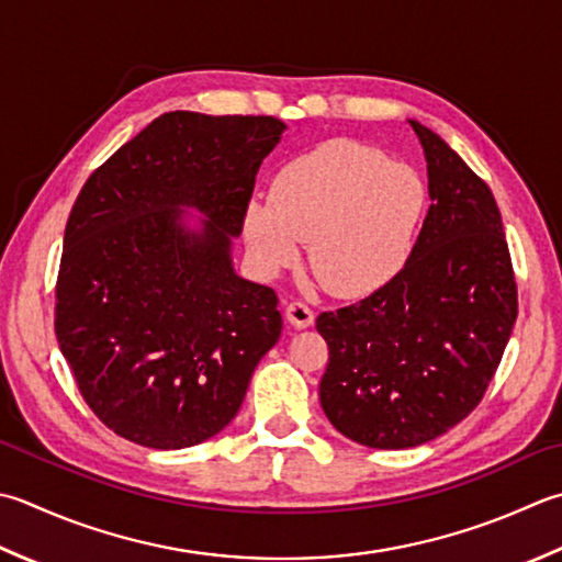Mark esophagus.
<instances>
[{
    "label": "esophagus",
    "mask_w": 562,
    "mask_h": 562,
    "mask_svg": "<svg viewBox=\"0 0 562 562\" xmlns=\"http://www.w3.org/2000/svg\"><path fill=\"white\" fill-rule=\"evenodd\" d=\"M288 322L294 328H310L314 324V312L310 310V304L290 302L288 304Z\"/></svg>",
    "instance_id": "obj_1"
}]
</instances>
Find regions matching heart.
I'll use <instances>...</instances> for the list:
<instances>
[{
    "instance_id": "obj_1",
    "label": "heart",
    "mask_w": 562,
    "mask_h": 562,
    "mask_svg": "<svg viewBox=\"0 0 562 562\" xmlns=\"http://www.w3.org/2000/svg\"><path fill=\"white\" fill-rule=\"evenodd\" d=\"M426 209V182L409 165L334 138L282 165L270 200L248 204L244 234L266 272L292 266L310 240L318 282L340 296H362L406 266Z\"/></svg>"
}]
</instances>
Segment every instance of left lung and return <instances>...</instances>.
<instances>
[{"label": "left lung", "instance_id": "8db88e82", "mask_svg": "<svg viewBox=\"0 0 562 562\" xmlns=\"http://www.w3.org/2000/svg\"><path fill=\"white\" fill-rule=\"evenodd\" d=\"M419 136L431 206L406 266L366 300L316 318L328 344L318 400L368 448L434 441L485 397L519 312L492 190L448 143Z\"/></svg>", "mask_w": 562, "mask_h": 562}]
</instances>
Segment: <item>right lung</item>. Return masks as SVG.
<instances>
[{
  "label": "right lung",
  "mask_w": 562,
  "mask_h": 562,
  "mask_svg": "<svg viewBox=\"0 0 562 562\" xmlns=\"http://www.w3.org/2000/svg\"><path fill=\"white\" fill-rule=\"evenodd\" d=\"M274 116L170 112L90 175L65 226L55 336L97 419L126 441L178 450L216 436L278 344V294L238 278ZM184 207L203 214L198 228Z\"/></svg>",
  "instance_id": "1"
}]
</instances>
